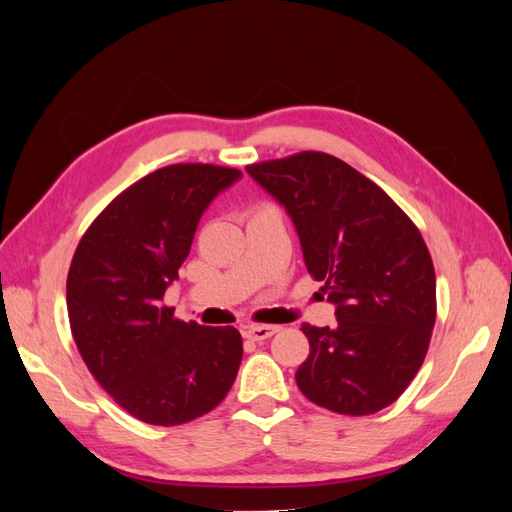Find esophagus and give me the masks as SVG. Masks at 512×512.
<instances>
[{"mask_svg":"<svg viewBox=\"0 0 512 512\" xmlns=\"http://www.w3.org/2000/svg\"><path fill=\"white\" fill-rule=\"evenodd\" d=\"M277 327H267V324H247V327L243 329V335L247 339H254V342H262V339H267L271 335H275Z\"/></svg>","mask_w":512,"mask_h":512,"instance_id":"1","label":"esophagus"}]
</instances>
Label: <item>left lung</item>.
<instances>
[{
    "label": "left lung",
    "mask_w": 512,
    "mask_h": 512,
    "mask_svg": "<svg viewBox=\"0 0 512 512\" xmlns=\"http://www.w3.org/2000/svg\"><path fill=\"white\" fill-rule=\"evenodd\" d=\"M286 207L305 267L337 305V324L301 331L297 386L337 414H374L408 389L436 324V271L421 232L359 170L322 151L247 166Z\"/></svg>",
    "instance_id": "8db88e82"
}]
</instances>
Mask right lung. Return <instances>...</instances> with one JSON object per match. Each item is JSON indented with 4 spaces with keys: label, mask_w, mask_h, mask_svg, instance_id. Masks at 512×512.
<instances>
[{
    "label": "right lung",
    "mask_w": 512,
    "mask_h": 512,
    "mask_svg": "<svg viewBox=\"0 0 512 512\" xmlns=\"http://www.w3.org/2000/svg\"><path fill=\"white\" fill-rule=\"evenodd\" d=\"M241 170L170 164L138 179L85 230L66 303L91 376L134 418L190 423L222 404L243 356L235 327H200L164 305L190 254L200 215Z\"/></svg>",
    "instance_id": "right-lung-1"
}]
</instances>
